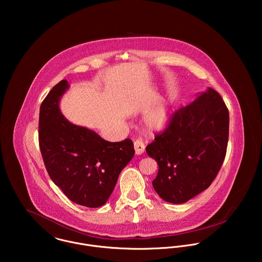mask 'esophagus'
Listing matches in <instances>:
<instances>
[{
    "label": "esophagus",
    "mask_w": 262,
    "mask_h": 262,
    "mask_svg": "<svg viewBox=\"0 0 262 262\" xmlns=\"http://www.w3.org/2000/svg\"><path fill=\"white\" fill-rule=\"evenodd\" d=\"M134 149L136 154H142L145 150V145L141 139H137L134 141Z\"/></svg>",
    "instance_id": "obj_1"
}]
</instances>
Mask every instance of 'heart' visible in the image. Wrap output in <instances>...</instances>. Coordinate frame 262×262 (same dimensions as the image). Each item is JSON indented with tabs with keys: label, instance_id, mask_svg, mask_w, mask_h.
<instances>
[{
	"label": "heart",
	"instance_id": "1",
	"mask_svg": "<svg viewBox=\"0 0 262 262\" xmlns=\"http://www.w3.org/2000/svg\"><path fill=\"white\" fill-rule=\"evenodd\" d=\"M167 119L168 115L166 109L163 106H160L153 112L150 113L149 116L147 117V122L149 123L150 126L154 128H160L166 124Z\"/></svg>",
	"mask_w": 262,
	"mask_h": 262
}]
</instances>
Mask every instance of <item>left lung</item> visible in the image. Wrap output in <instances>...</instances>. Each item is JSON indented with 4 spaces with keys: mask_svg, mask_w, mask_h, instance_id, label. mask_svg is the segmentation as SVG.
Segmentation results:
<instances>
[{
    "mask_svg": "<svg viewBox=\"0 0 262 262\" xmlns=\"http://www.w3.org/2000/svg\"><path fill=\"white\" fill-rule=\"evenodd\" d=\"M228 137L229 111L213 89L170 114L146 146L159 167L152 182L158 195L183 204L210 187L224 162Z\"/></svg>",
    "mask_w": 262,
    "mask_h": 262,
    "instance_id": "obj_1",
    "label": "left lung"
}]
</instances>
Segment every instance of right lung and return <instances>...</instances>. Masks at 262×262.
Returning <instances> with one entry per match:
<instances>
[{
  "label": "right lung",
  "mask_w": 262,
  "mask_h": 262,
  "mask_svg": "<svg viewBox=\"0 0 262 262\" xmlns=\"http://www.w3.org/2000/svg\"><path fill=\"white\" fill-rule=\"evenodd\" d=\"M68 89L62 79L40 106L39 147L50 179L63 193L75 204L98 208L108 201L135 150L129 138L109 142L67 120L58 103Z\"/></svg>",
  "instance_id": "add662e5"
}]
</instances>
